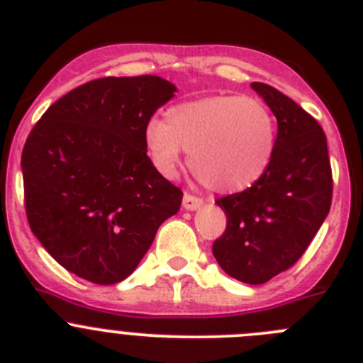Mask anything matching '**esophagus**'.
I'll return each instance as SVG.
<instances>
[{"label":"esophagus","mask_w":363,"mask_h":363,"mask_svg":"<svg viewBox=\"0 0 363 363\" xmlns=\"http://www.w3.org/2000/svg\"><path fill=\"white\" fill-rule=\"evenodd\" d=\"M202 199H199V196H193L189 195V193H184V199H182V207H184L186 211H196L202 207Z\"/></svg>","instance_id":"esophagus-1"}]
</instances>
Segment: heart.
Segmentation results:
<instances>
[{
  "label": "heart",
  "mask_w": 363,
  "mask_h": 363,
  "mask_svg": "<svg viewBox=\"0 0 363 363\" xmlns=\"http://www.w3.org/2000/svg\"><path fill=\"white\" fill-rule=\"evenodd\" d=\"M154 167L172 177L189 152L193 174L211 189L242 191L267 172L277 149V122L255 97L209 96L172 106L164 122L143 131Z\"/></svg>",
  "instance_id": "heart-1"
}]
</instances>
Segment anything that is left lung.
I'll use <instances>...</instances> for the list:
<instances>
[{
	"instance_id": "obj_1",
	"label": "left lung",
	"mask_w": 363,
	"mask_h": 363,
	"mask_svg": "<svg viewBox=\"0 0 363 363\" xmlns=\"http://www.w3.org/2000/svg\"><path fill=\"white\" fill-rule=\"evenodd\" d=\"M252 88L279 122L275 156L255 184L216 200L227 228L213 255L228 277L259 286L303 255L328 216L333 184L318 121L269 84Z\"/></svg>"
}]
</instances>
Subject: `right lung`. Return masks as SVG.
<instances>
[{
    "label": "right lung",
    "instance_id": "right-lung-1",
    "mask_svg": "<svg viewBox=\"0 0 363 363\" xmlns=\"http://www.w3.org/2000/svg\"><path fill=\"white\" fill-rule=\"evenodd\" d=\"M177 88L160 76L101 77L48 108L21 167L31 232L49 255L88 282L128 279L182 191L147 156L145 131Z\"/></svg>",
    "mask_w": 363,
    "mask_h": 363
}]
</instances>
